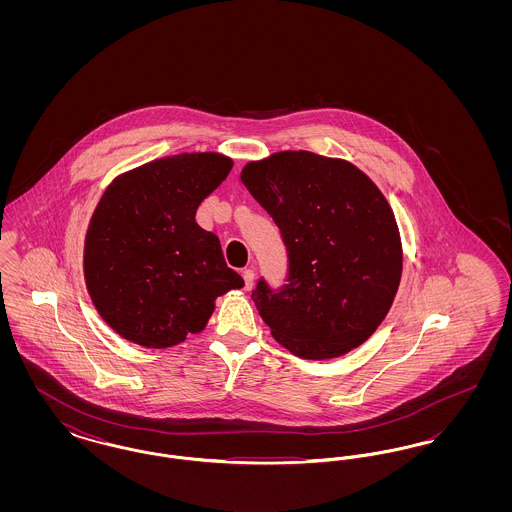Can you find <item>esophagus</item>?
<instances>
[{"instance_id":"esophagus-1","label":"esophagus","mask_w":512,"mask_h":512,"mask_svg":"<svg viewBox=\"0 0 512 512\" xmlns=\"http://www.w3.org/2000/svg\"><path fill=\"white\" fill-rule=\"evenodd\" d=\"M245 290L253 288V280H255V270L253 268H245L244 270Z\"/></svg>"}]
</instances>
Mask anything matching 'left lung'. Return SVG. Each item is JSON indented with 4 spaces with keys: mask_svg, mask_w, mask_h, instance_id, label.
<instances>
[{
    "mask_svg": "<svg viewBox=\"0 0 512 512\" xmlns=\"http://www.w3.org/2000/svg\"><path fill=\"white\" fill-rule=\"evenodd\" d=\"M249 194L280 228L288 278L251 293L290 353L334 359L365 343L388 315L403 270L399 228L378 186L343 159L278 151L242 171Z\"/></svg>",
    "mask_w": 512,
    "mask_h": 512,
    "instance_id": "1",
    "label": "left lung"
}]
</instances>
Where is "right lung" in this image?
I'll use <instances>...</instances> for the list:
<instances>
[{"label":"right lung","mask_w":512,"mask_h":512,"mask_svg":"<svg viewBox=\"0 0 512 512\" xmlns=\"http://www.w3.org/2000/svg\"><path fill=\"white\" fill-rule=\"evenodd\" d=\"M220 153H180L117 176L84 242V278L101 318L124 340L165 349L199 334L215 299L244 288L219 238L195 222L232 171Z\"/></svg>","instance_id":"right-lung-1"}]
</instances>
